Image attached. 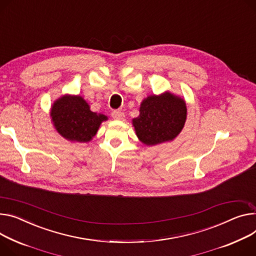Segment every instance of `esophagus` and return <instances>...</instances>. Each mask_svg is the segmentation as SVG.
I'll list each match as a JSON object with an SVG mask.
<instances>
[{
    "instance_id": "obj_1",
    "label": "esophagus",
    "mask_w": 256,
    "mask_h": 256,
    "mask_svg": "<svg viewBox=\"0 0 256 256\" xmlns=\"http://www.w3.org/2000/svg\"><path fill=\"white\" fill-rule=\"evenodd\" d=\"M112 119H114V120H122L123 118L125 116V114L121 110H114L112 112Z\"/></svg>"
}]
</instances>
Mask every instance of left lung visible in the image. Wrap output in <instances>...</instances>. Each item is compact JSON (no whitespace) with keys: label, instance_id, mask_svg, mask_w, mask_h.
<instances>
[{"label":"left lung","instance_id":"8db88e82","mask_svg":"<svg viewBox=\"0 0 256 256\" xmlns=\"http://www.w3.org/2000/svg\"><path fill=\"white\" fill-rule=\"evenodd\" d=\"M186 120V104L182 97L170 92L150 95L142 100L140 116L132 120L140 140L154 146L173 140Z\"/></svg>","mask_w":256,"mask_h":256}]
</instances>
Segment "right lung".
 I'll return each mask as SVG.
<instances>
[{"instance_id":"1","label":"right lung","mask_w":256,"mask_h":256,"mask_svg":"<svg viewBox=\"0 0 256 256\" xmlns=\"http://www.w3.org/2000/svg\"><path fill=\"white\" fill-rule=\"evenodd\" d=\"M50 116L56 131L74 142H90L100 124L108 120L106 114L91 112L86 100L78 95L58 98L51 106Z\"/></svg>"}]
</instances>
